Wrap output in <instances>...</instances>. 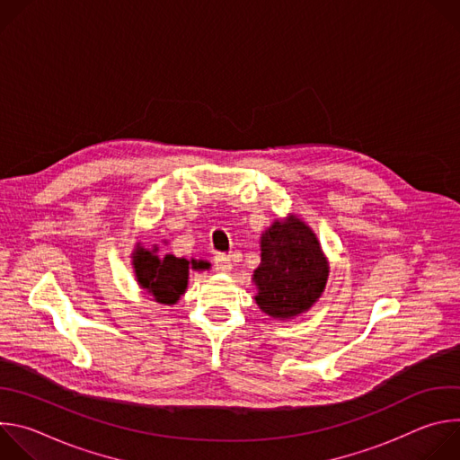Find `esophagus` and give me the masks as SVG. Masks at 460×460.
<instances>
[{
    "label": "esophagus",
    "instance_id": "34e87169",
    "mask_svg": "<svg viewBox=\"0 0 460 460\" xmlns=\"http://www.w3.org/2000/svg\"><path fill=\"white\" fill-rule=\"evenodd\" d=\"M215 270L220 273H229L233 270V261L229 254H217L215 256Z\"/></svg>",
    "mask_w": 460,
    "mask_h": 460
}]
</instances>
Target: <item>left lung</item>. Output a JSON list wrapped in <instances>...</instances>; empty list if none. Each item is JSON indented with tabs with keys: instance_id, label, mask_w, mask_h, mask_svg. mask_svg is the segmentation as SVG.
<instances>
[{
	"instance_id": "left-lung-1",
	"label": "left lung",
	"mask_w": 460,
	"mask_h": 460,
	"mask_svg": "<svg viewBox=\"0 0 460 460\" xmlns=\"http://www.w3.org/2000/svg\"><path fill=\"white\" fill-rule=\"evenodd\" d=\"M260 247L261 261L252 275L258 307L277 320L305 313L320 298L330 275L316 234L291 215L261 234Z\"/></svg>"
}]
</instances>
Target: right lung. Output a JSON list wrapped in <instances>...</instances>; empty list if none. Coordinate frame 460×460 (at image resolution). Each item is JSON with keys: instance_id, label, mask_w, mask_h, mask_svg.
I'll list each match as a JSON object with an SVG mask.
<instances>
[{"instance_id": "1", "label": "right lung", "mask_w": 460, "mask_h": 460, "mask_svg": "<svg viewBox=\"0 0 460 460\" xmlns=\"http://www.w3.org/2000/svg\"><path fill=\"white\" fill-rule=\"evenodd\" d=\"M158 247L144 249L140 243L133 252V268L142 289L151 293L160 304H176L187 289L189 270L204 271L209 264L204 260H185L174 254L160 258Z\"/></svg>"}]
</instances>
